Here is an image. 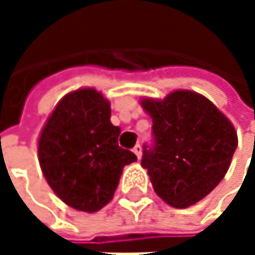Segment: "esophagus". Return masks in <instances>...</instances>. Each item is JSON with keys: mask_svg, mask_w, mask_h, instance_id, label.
<instances>
[{"mask_svg": "<svg viewBox=\"0 0 255 255\" xmlns=\"http://www.w3.org/2000/svg\"><path fill=\"white\" fill-rule=\"evenodd\" d=\"M132 152L135 153L137 159H140V158H141V144H135L134 149H132Z\"/></svg>", "mask_w": 255, "mask_h": 255, "instance_id": "1", "label": "esophagus"}]
</instances>
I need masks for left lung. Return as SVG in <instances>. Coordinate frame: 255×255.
<instances>
[{
    "mask_svg": "<svg viewBox=\"0 0 255 255\" xmlns=\"http://www.w3.org/2000/svg\"><path fill=\"white\" fill-rule=\"evenodd\" d=\"M141 106L153 123L141 167L156 195L174 208L199 202L229 170L238 146L232 123L207 97L187 90L164 100L143 99Z\"/></svg>",
    "mask_w": 255,
    "mask_h": 255,
    "instance_id": "left-lung-1",
    "label": "left lung"
}]
</instances>
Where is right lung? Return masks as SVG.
<instances>
[{"label": "right lung", "mask_w": 255, "mask_h": 255, "mask_svg": "<svg viewBox=\"0 0 255 255\" xmlns=\"http://www.w3.org/2000/svg\"><path fill=\"white\" fill-rule=\"evenodd\" d=\"M121 128L111 105L94 88L66 94L41 131L38 159L54 193L78 211L94 213L111 202L124 167L137 156L118 146Z\"/></svg>", "instance_id": "right-lung-1"}]
</instances>
